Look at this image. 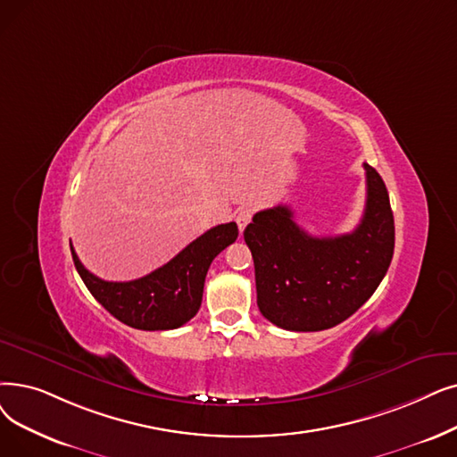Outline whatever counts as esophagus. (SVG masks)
Here are the masks:
<instances>
[{
  "label": "esophagus",
  "mask_w": 457,
  "mask_h": 457,
  "mask_svg": "<svg viewBox=\"0 0 457 457\" xmlns=\"http://www.w3.org/2000/svg\"><path fill=\"white\" fill-rule=\"evenodd\" d=\"M252 214H253V211L252 209H241L239 212H237V216H235V222H237V226H239V231L243 233L245 231V228L250 224V220H252Z\"/></svg>",
  "instance_id": "esophagus-1"
}]
</instances>
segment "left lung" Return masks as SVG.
Listing matches in <instances>:
<instances>
[{
  "label": "left lung",
  "instance_id": "left-lung-1",
  "mask_svg": "<svg viewBox=\"0 0 457 457\" xmlns=\"http://www.w3.org/2000/svg\"><path fill=\"white\" fill-rule=\"evenodd\" d=\"M364 170L366 209L351 233L312 237L286 205L255 212L246 226L257 306L276 327L295 332L336 327L379 287L394 253V214L381 175L366 162Z\"/></svg>",
  "mask_w": 457,
  "mask_h": 457
}]
</instances>
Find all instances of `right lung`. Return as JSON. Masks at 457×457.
<instances>
[{
    "instance_id": "obj_1",
    "label": "right lung",
    "mask_w": 457,
    "mask_h": 457,
    "mask_svg": "<svg viewBox=\"0 0 457 457\" xmlns=\"http://www.w3.org/2000/svg\"><path fill=\"white\" fill-rule=\"evenodd\" d=\"M237 235L235 222L211 228L171 262L130 282L103 280L82 265L72 246L71 252L86 287L115 320L140 330H171L183 327L200 310L207 270Z\"/></svg>"
}]
</instances>
